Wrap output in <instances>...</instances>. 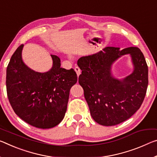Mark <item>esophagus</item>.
Here are the masks:
<instances>
[{"label": "esophagus", "mask_w": 157, "mask_h": 157, "mask_svg": "<svg viewBox=\"0 0 157 157\" xmlns=\"http://www.w3.org/2000/svg\"><path fill=\"white\" fill-rule=\"evenodd\" d=\"M75 71L76 72V73H77V75H78V77L79 76V75H80V73H81V71H80V69H79V67H75Z\"/></svg>", "instance_id": "esophagus-1"}]
</instances>
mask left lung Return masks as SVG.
Returning a JSON list of instances; mask_svg holds the SVG:
<instances>
[{
  "label": "left lung",
  "mask_w": 157,
  "mask_h": 157,
  "mask_svg": "<svg viewBox=\"0 0 157 157\" xmlns=\"http://www.w3.org/2000/svg\"><path fill=\"white\" fill-rule=\"evenodd\" d=\"M129 54L134 66L132 73L124 78H115L113 63ZM82 71L79 84L94 120L103 126H114L127 120L140 108L148 85V67L140 49L130 47L119 50L106 47L97 53L78 61Z\"/></svg>",
  "instance_id": "obj_1"
}]
</instances>
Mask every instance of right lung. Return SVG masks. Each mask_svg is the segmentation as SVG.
Returning a JSON list of instances; mask_svg holds the SVG:
<instances>
[{
    "label": "right lung",
    "mask_w": 157,
    "mask_h": 157,
    "mask_svg": "<svg viewBox=\"0 0 157 157\" xmlns=\"http://www.w3.org/2000/svg\"><path fill=\"white\" fill-rule=\"evenodd\" d=\"M24 44L12 56L6 71L9 101L22 120L39 128H50L61 122L67 110L71 88L78 81L73 68H61L59 56L51 54L52 67L39 73L22 60Z\"/></svg>",
    "instance_id": "right-lung-1"
}]
</instances>
